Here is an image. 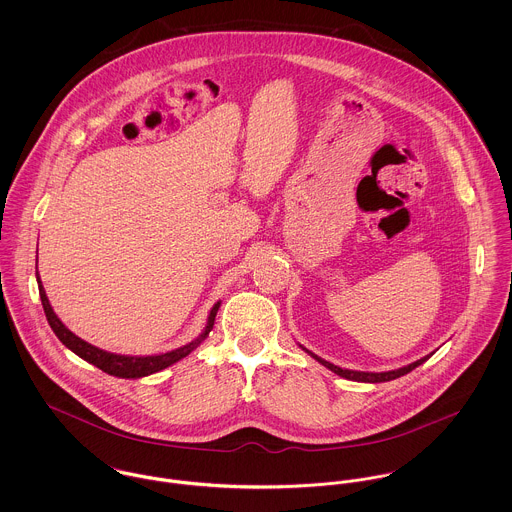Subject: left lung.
Instances as JSON below:
<instances>
[{"label": "left lung", "instance_id": "left-lung-1", "mask_svg": "<svg viewBox=\"0 0 512 512\" xmlns=\"http://www.w3.org/2000/svg\"><path fill=\"white\" fill-rule=\"evenodd\" d=\"M301 347V345H299ZM305 353H309L317 363H321L323 366H327L329 370H333L335 374H339V376H343V378H347V380H357V382H388V380H394V378H400V376H404V374H408L410 370H414L416 366L422 365V363H426L432 355H426V357H422L420 361H416V363H412V365L402 366V368H396V370H386V372H363V370H349V368H341V366L331 365V363H327L325 359H321V357H317L315 353H311V351H307L305 347H301Z\"/></svg>", "mask_w": 512, "mask_h": 512}]
</instances>
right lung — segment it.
<instances>
[{"mask_svg": "<svg viewBox=\"0 0 512 512\" xmlns=\"http://www.w3.org/2000/svg\"><path fill=\"white\" fill-rule=\"evenodd\" d=\"M37 284H39V295H41V303H43V309H45V315H47V321L53 329V333L59 337V341L71 349L74 355H78L80 359H84L86 363L90 365L98 366L100 370L112 374V376H118V378H142L147 374H153V372H159L167 366L175 365L177 361L185 359L191 351H195L211 333L213 325H215V317H217V311H219L220 301H217L209 313V319H207V325L203 329V333L175 349V351H169V353H163V355H151V357H130V355H116V353H108V351H102L86 341H82L80 337H76L71 329H67V325L57 317V313L53 311L51 303H49V297L45 293V288L41 284V278H39V272H37Z\"/></svg>", "mask_w": 512, "mask_h": 512, "instance_id": "add662e5", "label": "right lung"}]
</instances>
